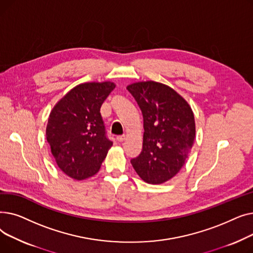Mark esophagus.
<instances>
[{"instance_id": "obj_1", "label": "esophagus", "mask_w": 253, "mask_h": 253, "mask_svg": "<svg viewBox=\"0 0 253 253\" xmlns=\"http://www.w3.org/2000/svg\"><path fill=\"white\" fill-rule=\"evenodd\" d=\"M124 139H125V135H119V136H117V140H118L119 142L124 141Z\"/></svg>"}]
</instances>
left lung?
<instances>
[{
  "label": "left lung",
  "mask_w": 253,
  "mask_h": 253,
  "mask_svg": "<svg viewBox=\"0 0 253 253\" xmlns=\"http://www.w3.org/2000/svg\"><path fill=\"white\" fill-rule=\"evenodd\" d=\"M127 90L141 110L144 128L142 151L130 162L145 182L163 183L178 173L193 147V111L176 91L162 83L138 82Z\"/></svg>",
  "instance_id": "obj_1"
}]
</instances>
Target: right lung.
Masks as SVG:
<instances>
[{"mask_svg": "<svg viewBox=\"0 0 253 253\" xmlns=\"http://www.w3.org/2000/svg\"><path fill=\"white\" fill-rule=\"evenodd\" d=\"M115 86L112 82L80 84L50 113L46 138L51 153L60 170L74 179L94 175L113 145L100 108Z\"/></svg>", "mask_w": 253, "mask_h": 253, "instance_id": "right-lung-1", "label": "right lung"}]
</instances>
